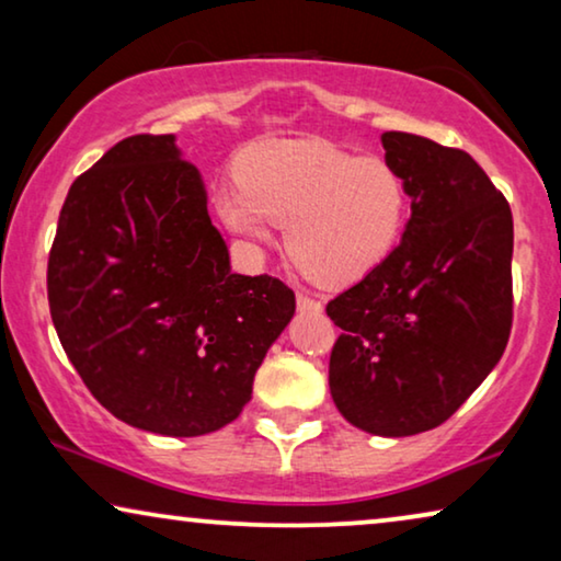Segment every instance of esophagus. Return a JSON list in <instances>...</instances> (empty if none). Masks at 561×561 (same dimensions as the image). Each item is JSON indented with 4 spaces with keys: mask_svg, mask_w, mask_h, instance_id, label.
Returning <instances> with one entry per match:
<instances>
[{
    "mask_svg": "<svg viewBox=\"0 0 561 561\" xmlns=\"http://www.w3.org/2000/svg\"><path fill=\"white\" fill-rule=\"evenodd\" d=\"M296 304H298V311H309V313H321L324 311V306H321L319 301H313V298L298 294L296 296Z\"/></svg>",
    "mask_w": 561,
    "mask_h": 561,
    "instance_id": "obj_1",
    "label": "esophagus"
}]
</instances>
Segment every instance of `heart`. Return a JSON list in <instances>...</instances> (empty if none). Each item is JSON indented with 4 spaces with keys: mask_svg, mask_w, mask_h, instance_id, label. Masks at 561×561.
Here are the masks:
<instances>
[{
    "mask_svg": "<svg viewBox=\"0 0 561 561\" xmlns=\"http://www.w3.org/2000/svg\"><path fill=\"white\" fill-rule=\"evenodd\" d=\"M219 217L252 242L278 225L298 267L327 288L363 280L386 263L409 219V183L380 156L321 140L265 142L242 160V181L217 194Z\"/></svg>",
    "mask_w": 561,
    "mask_h": 561,
    "instance_id": "heart-1",
    "label": "heart"
}]
</instances>
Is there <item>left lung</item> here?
<instances>
[{
	"label": "left lung",
	"mask_w": 561,
	"mask_h": 561,
	"mask_svg": "<svg viewBox=\"0 0 561 561\" xmlns=\"http://www.w3.org/2000/svg\"><path fill=\"white\" fill-rule=\"evenodd\" d=\"M411 219L386 263L327 304L342 329L329 390L352 426L413 436L439 426L503 357L513 319V217L465 150L382 135Z\"/></svg>",
	"instance_id": "8db88e82"
}]
</instances>
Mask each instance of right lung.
<instances>
[{
    "label": "right lung",
    "instance_id": "right-lung-1",
    "mask_svg": "<svg viewBox=\"0 0 561 561\" xmlns=\"http://www.w3.org/2000/svg\"><path fill=\"white\" fill-rule=\"evenodd\" d=\"M175 135H135L73 181L48 260L58 340L112 416L202 436L240 416L296 296L232 273Z\"/></svg>",
    "mask_w": 561,
    "mask_h": 561
}]
</instances>
